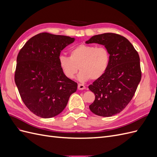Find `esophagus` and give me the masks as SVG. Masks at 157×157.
<instances>
[{
  "label": "esophagus",
  "instance_id": "1",
  "mask_svg": "<svg viewBox=\"0 0 157 157\" xmlns=\"http://www.w3.org/2000/svg\"><path fill=\"white\" fill-rule=\"evenodd\" d=\"M86 88V86H84V85H83V84H78V90H84V89H85Z\"/></svg>",
  "mask_w": 157,
  "mask_h": 157
}]
</instances>
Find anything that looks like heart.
Segmentation results:
<instances>
[{
	"label": "heart",
	"mask_w": 157,
	"mask_h": 157,
	"mask_svg": "<svg viewBox=\"0 0 157 157\" xmlns=\"http://www.w3.org/2000/svg\"><path fill=\"white\" fill-rule=\"evenodd\" d=\"M109 62L110 54L105 47L87 44H80L73 48L70 57L61 55L59 58L60 68L65 77L74 78L80 69L78 79L81 82L101 78L107 71Z\"/></svg>",
	"instance_id": "heart-1"
}]
</instances>
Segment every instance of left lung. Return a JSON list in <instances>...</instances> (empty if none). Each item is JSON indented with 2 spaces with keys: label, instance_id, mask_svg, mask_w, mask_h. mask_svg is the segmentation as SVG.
I'll use <instances>...</instances> for the list:
<instances>
[{
  "label": "left lung",
  "instance_id": "obj_1",
  "mask_svg": "<svg viewBox=\"0 0 157 157\" xmlns=\"http://www.w3.org/2000/svg\"><path fill=\"white\" fill-rule=\"evenodd\" d=\"M91 43L105 46L110 62L105 73L88 86L95 94L89 108L96 115L111 117L121 112L134 96L141 78L140 56L129 40L115 33L94 35L86 41Z\"/></svg>",
  "mask_w": 157,
  "mask_h": 157
}]
</instances>
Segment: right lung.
Listing matches in <instances>:
<instances>
[{
  "label": "right lung",
  "mask_w": 157,
  "mask_h": 157,
  "mask_svg": "<svg viewBox=\"0 0 157 157\" xmlns=\"http://www.w3.org/2000/svg\"><path fill=\"white\" fill-rule=\"evenodd\" d=\"M75 38L39 33L19 52L15 82L26 107L38 117L48 118L63 111L77 83L66 77L59 64L61 51Z\"/></svg>",
  "instance_id": "obj_1"
}]
</instances>
